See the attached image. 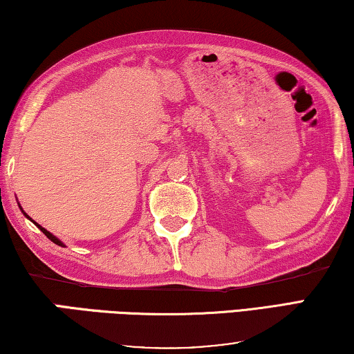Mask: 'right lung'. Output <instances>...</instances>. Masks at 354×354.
<instances>
[{"label":"right lung","mask_w":354,"mask_h":354,"mask_svg":"<svg viewBox=\"0 0 354 354\" xmlns=\"http://www.w3.org/2000/svg\"><path fill=\"white\" fill-rule=\"evenodd\" d=\"M19 206H20V205H19ZM20 209H21V212H24V214H25V217H26V218H30V221H31L32 223H35V225H36V227H37L39 230H41V232H42L44 234H46V236H47V238H48L50 241H52V243H55V244H58V245H61V248H66V245H64V243H63V241H61V239H58V238H56V236H55V234H52V233H50V232H48V230H46V228H44V227H41V225H39V223H37V222H35V221H32V218H31L30 216H28V214H26V212L24 211V207H21V206H20Z\"/></svg>","instance_id":"add662e5"}]
</instances>
